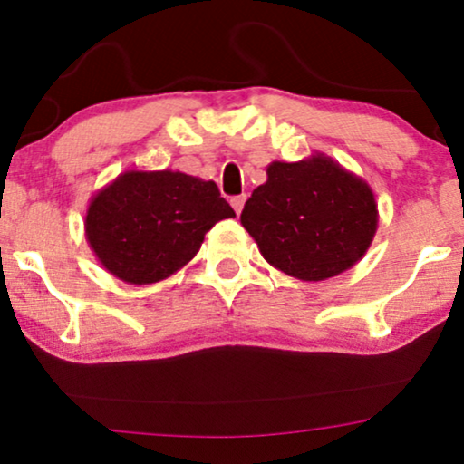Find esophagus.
<instances>
[{
    "instance_id": "1",
    "label": "esophagus",
    "mask_w": 464,
    "mask_h": 464,
    "mask_svg": "<svg viewBox=\"0 0 464 464\" xmlns=\"http://www.w3.org/2000/svg\"><path fill=\"white\" fill-rule=\"evenodd\" d=\"M245 200H246V194H240V196H234V198L230 200L232 202V208L234 211H237V215L243 211V207H245Z\"/></svg>"
}]
</instances>
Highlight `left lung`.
<instances>
[{"instance_id": "obj_1", "label": "left lung", "mask_w": 464, "mask_h": 464, "mask_svg": "<svg viewBox=\"0 0 464 464\" xmlns=\"http://www.w3.org/2000/svg\"><path fill=\"white\" fill-rule=\"evenodd\" d=\"M240 224L264 259L300 281H325L353 268L378 227L372 188L332 158L272 162Z\"/></svg>"}]
</instances>
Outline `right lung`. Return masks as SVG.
<instances>
[{
	"instance_id": "1",
	"label": "right lung",
	"mask_w": 464,
	"mask_h": 464,
	"mask_svg": "<svg viewBox=\"0 0 464 464\" xmlns=\"http://www.w3.org/2000/svg\"><path fill=\"white\" fill-rule=\"evenodd\" d=\"M227 218L234 211L215 181L179 170H126L92 196L84 226L105 270L150 285L183 268L205 234Z\"/></svg>"
}]
</instances>
